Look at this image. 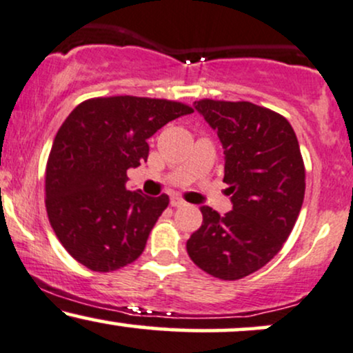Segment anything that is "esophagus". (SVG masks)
Segmentation results:
<instances>
[{"label":"esophagus","instance_id":"34e87169","mask_svg":"<svg viewBox=\"0 0 353 353\" xmlns=\"http://www.w3.org/2000/svg\"><path fill=\"white\" fill-rule=\"evenodd\" d=\"M170 205L175 206V208H178V206H183L185 205V200H183V198L176 196V194H175V196L170 198Z\"/></svg>","mask_w":353,"mask_h":353}]
</instances>
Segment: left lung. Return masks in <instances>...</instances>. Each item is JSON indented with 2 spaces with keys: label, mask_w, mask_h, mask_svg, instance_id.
<instances>
[{
  "label": "left lung",
  "mask_w": 353,
  "mask_h": 353,
  "mask_svg": "<svg viewBox=\"0 0 353 353\" xmlns=\"http://www.w3.org/2000/svg\"><path fill=\"white\" fill-rule=\"evenodd\" d=\"M194 107L225 148L233 210L201 206L203 223L186 241L198 268L223 281L252 274L283 250L302 208L305 167L291 123L252 102L201 99Z\"/></svg>",
  "instance_id": "left-lung-1"
}]
</instances>
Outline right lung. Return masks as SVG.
<instances>
[{
	"label": "right lung",
	"instance_id": "right-lung-1",
	"mask_svg": "<svg viewBox=\"0 0 353 353\" xmlns=\"http://www.w3.org/2000/svg\"><path fill=\"white\" fill-rule=\"evenodd\" d=\"M188 103L112 95L87 99L62 122L46 165V211L54 233L77 263L110 272L142 254L168 206L125 188L127 170L147 161V139Z\"/></svg>",
	"mask_w": 353,
	"mask_h": 353
}]
</instances>
